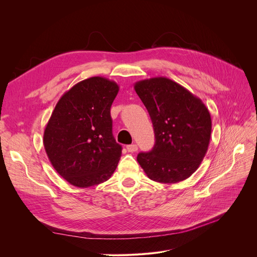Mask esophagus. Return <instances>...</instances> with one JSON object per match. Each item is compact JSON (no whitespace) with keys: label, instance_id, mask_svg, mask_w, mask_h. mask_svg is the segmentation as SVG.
I'll use <instances>...</instances> for the list:
<instances>
[{"label":"esophagus","instance_id":"esophagus-1","mask_svg":"<svg viewBox=\"0 0 257 257\" xmlns=\"http://www.w3.org/2000/svg\"><path fill=\"white\" fill-rule=\"evenodd\" d=\"M127 150H128V152H131V153L137 152L138 151V146L136 144L129 145V146H127Z\"/></svg>","mask_w":257,"mask_h":257}]
</instances>
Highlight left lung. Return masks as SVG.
Masks as SVG:
<instances>
[{"instance_id": "obj_1", "label": "left lung", "mask_w": 257, "mask_h": 257, "mask_svg": "<svg viewBox=\"0 0 257 257\" xmlns=\"http://www.w3.org/2000/svg\"><path fill=\"white\" fill-rule=\"evenodd\" d=\"M139 97L152 119L155 145L138 155L151 180L177 183L197 171L210 142L211 117L205 104L166 77L138 81Z\"/></svg>"}]
</instances>
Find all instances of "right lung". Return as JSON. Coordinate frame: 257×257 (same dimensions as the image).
Masks as SVG:
<instances>
[{"label": "right lung", "mask_w": 257, "mask_h": 257, "mask_svg": "<svg viewBox=\"0 0 257 257\" xmlns=\"http://www.w3.org/2000/svg\"><path fill=\"white\" fill-rule=\"evenodd\" d=\"M118 85L104 77L80 81L59 99L44 132L53 168L74 186L98 185L111 177L121 155L112 136L110 107Z\"/></svg>", "instance_id": "right-lung-1"}]
</instances>
